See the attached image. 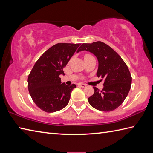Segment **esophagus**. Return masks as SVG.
<instances>
[{"label":"esophagus","instance_id":"34e87169","mask_svg":"<svg viewBox=\"0 0 153 153\" xmlns=\"http://www.w3.org/2000/svg\"><path fill=\"white\" fill-rule=\"evenodd\" d=\"M79 85L80 87H82V88H85V87H86L85 84H83V83H79Z\"/></svg>","mask_w":153,"mask_h":153}]
</instances>
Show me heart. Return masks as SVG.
Returning a JSON list of instances; mask_svg holds the SVG:
<instances>
[{
    "label": "heart",
    "instance_id": "1",
    "mask_svg": "<svg viewBox=\"0 0 153 153\" xmlns=\"http://www.w3.org/2000/svg\"><path fill=\"white\" fill-rule=\"evenodd\" d=\"M87 55H88V54H87ZM85 56H86V55H85Z\"/></svg>",
    "mask_w": 153,
    "mask_h": 153
}]
</instances>
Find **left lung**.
I'll list each match as a JSON object with an SVG mask.
<instances>
[{"label": "left lung", "mask_w": 153, "mask_h": 153, "mask_svg": "<svg viewBox=\"0 0 153 153\" xmlns=\"http://www.w3.org/2000/svg\"><path fill=\"white\" fill-rule=\"evenodd\" d=\"M82 51L90 52L97 57V76L105 79L102 91L93 87V95L88 98L89 104L100 111L115 110L122 105L131 88L132 78L128 66L118 54L103 42L83 43L77 53Z\"/></svg>", "instance_id": "8db88e82"}]
</instances>
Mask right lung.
Returning <instances> with one entry per match:
<instances>
[{"mask_svg": "<svg viewBox=\"0 0 153 153\" xmlns=\"http://www.w3.org/2000/svg\"><path fill=\"white\" fill-rule=\"evenodd\" d=\"M81 44L57 43L45 51L35 62L28 76V89L39 108L46 112L64 108L76 85L61 83L64 68Z\"/></svg>", "mask_w": 153, "mask_h": 153, "instance_id": "add662e5", "label": "right lung"}]
</instances>
